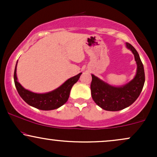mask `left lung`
I'll list each match as a JSON object with an SVG mask.
<instances>
[{
	"mask_svg": "<svg viewBox=\"0 0 157 157\" xmlns=\"http://www.w3.org/2000/svg\"><path fill=\"white\" fill-rule=\"evenodd\" d=\"M126 47L134 54L137 66L136 75L133 80L124 86L116 87L91 75V96L95 103L105 111H120L130 106L140 96L145 83L143 64L138 52L128 43H126Z\"/></svg>",
	"mask_w": 157,
	"mask_h": 157,
	"instance_id": "obj_1",
	"label": "left lung"
}]
</instances>
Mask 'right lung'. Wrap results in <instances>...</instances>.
<instances>
[{
    "label": "right lung",
    "mask_w": 157,
    "mask_h": 157,
    "mask_svg": "<svg viewBox=\"0 0 157 157\" xmlns=\"http://www.w3.org/2000/svg\"><path fill=\"white\" fill-rule=\"evenodd\" d=\"M17 63H16L15 72H14V81L17 92L21 98L29 105L36 109L44 111L57 109L67 102L69 97L70 91L74 84L76 83L80 78L81 74L74 76L67 80L60 87L48 93L37 94L34 93L29 90L25 89L17 81Z\"/></svg>",
    "instance_id": "right-lung-1"
}]
</instances>
